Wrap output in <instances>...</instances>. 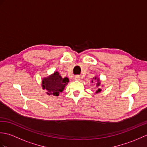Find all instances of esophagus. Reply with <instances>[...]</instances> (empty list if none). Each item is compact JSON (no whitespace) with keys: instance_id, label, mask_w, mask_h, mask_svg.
Masks as SVG:
<instances>
[{"instance_id":"esophagus-1","label":"esophagus","mask_w":147,"mask_h":147,"mask_svg":"<svg viewBox=\"0 0 147 147\" xmlns=\"http://www.w3.org/2000/svg\"><path fill=\"white\" fill-rule=\"evenodd\" d=\"M74 80H80V76H76L75 77H74Z\"/></svg>"}]
</instances>
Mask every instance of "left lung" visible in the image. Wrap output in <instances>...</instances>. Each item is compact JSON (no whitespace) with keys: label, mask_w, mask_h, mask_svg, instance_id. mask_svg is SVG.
Segmentation results:
<instances>
[{"label":"left lung","mask_w":147,"mask_h":147,"mask_svg":"<svg viewBox=\"0 0 147 147\" xmlns=\"http://www.w3.org/2000/svg\"><path fill=\"white\" fill-rule=\"evenodd\" d=\"M95 79H96V77H95ZM92 82H93V81H92ZM97 82H98V83H97V85L99 86V85H100V82H99V80H98V79H97ZM100 91H101V89H100V88H98L97 91H96V93H98V92H100Z\"/></svg>","instance_id":"8db88e82"}]
</instances>
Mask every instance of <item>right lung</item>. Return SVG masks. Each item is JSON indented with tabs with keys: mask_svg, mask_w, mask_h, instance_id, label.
Returning <instances> with one entry per match:
<instances>
[{
	"mask_svg": "<svg viewBox=\"0 0 147 147\" xmlns=\"http://www.w3.org/2000/svg\"><path fill=\"white\" fill-rule=\"evenodd\" d=\"M68 82L67 78H62L58 72H55L51 76L43 80L42 86L43 89L47 90V94L58 96L59 93L63 91Z\"/></svg>",
	"mask_w": 147,
	"mask_h": 147,
	"instance_id": "add662e5",
	"label": "right lung"
}]
</instances>
